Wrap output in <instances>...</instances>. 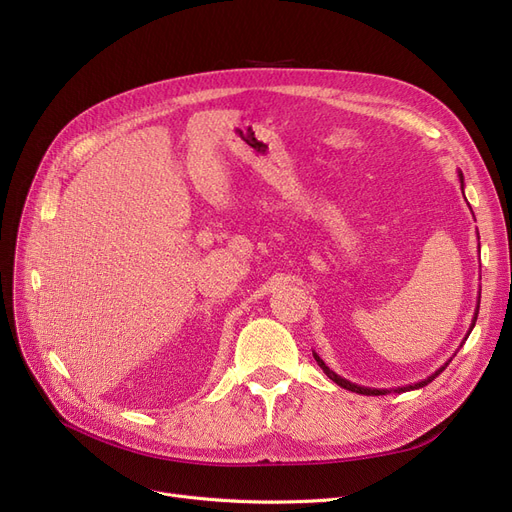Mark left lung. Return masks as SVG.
I'll return each mask as SVG.
<instances>
[{
    "label": "left lung",
    "mask_w": 512,
    "mask_h": 512,
    "mask_svg": "<svg viewBox=\"0 0 512 512\" xmlns=\"http://www.w3.org/2000/svg\"><path fill=\"white\" fill-rule=\"evenodd\" d=\"M458 176H460V187H462V193H464V176H462V172L458 170ZM479 300H481V294H479ZM477 315H479V306H477V311H475V317H473V323H470V327H468V332H466V336H464V340L468 338V334L473 332V327H475V323H477ZM462 340V342H464ZM462 346V344H460ZM456 355V353H454ZM313 357H315V361H317V365L321 367L323 370V374L330 378V380H334L338 386H342V388H346V391H353V393H359V395H386V393H391V391H386V388H367V386H359V384H355V382H351V380H346V378H342V376H338L334 370H330V367L325 365V361L313 351ZM452 361V359H449ZM449 361L447 363H443L439 370L433 374V376H428L426 380H422V382H416V384H410V386H401V388H395V393H405V391H416V388H422V386H426L428 382H433L445 367L449 365Z\"/></svg>",
    "instance_id": "left-lung-1"
}]
</instances>
